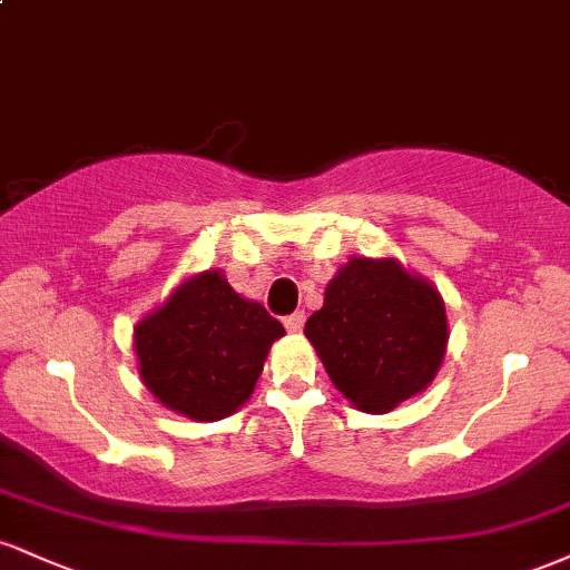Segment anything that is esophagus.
I'll return each mask as SVG.
<instances>
[{
  "label": "esophagus",
  "mask_w": 570,
  "mask_h": 570,
  "mask_svg": "<svg viewBox=\"0 0 570 570\" xmlns=\"http://www.w3.org/2000/svg\"><path fill=\"white\" fill-rule=\"evenodd\" d=\"M284 326H286V330H289V332H299V330H303V326H305V313H303V311H294L292 316L284 318Z\"/></svg>",
  "instance_id": "obj_1"
}]
</instances>
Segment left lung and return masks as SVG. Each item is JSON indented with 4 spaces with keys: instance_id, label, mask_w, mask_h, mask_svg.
I'll return each mask as SVG.
<instances>
[{
    "instance_id": "8db88e82",
    "label": "left lung",
    "mask_w": 570,
    "mask_h": 570,
    "mask_svg": "<svg viewBox=\"0 0 570 570\" xmlns=\"http://www.w3.org/2000/svg\"><path fill=\"white\" fill-rule=\"evenodd\" d=\"M305 335L340 394L364 412H389L434 381L448 318L429 281L394 259L356 257L330 281Z\"/></svg>"
}]
</instances>
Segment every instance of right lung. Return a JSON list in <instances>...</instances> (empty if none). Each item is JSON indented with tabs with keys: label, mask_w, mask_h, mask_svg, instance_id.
Instances as JSON below:
<instances>
[{
	"label": "right lung",
	"mask_w": 570,
	"mask_h": 570,
	"mask_svg": "<svg viewBox=\"0 0 570 570\" xmlns=\"http://www.w3.org/2000/svg\"><path fill=\"white\" fill-rule=\"evenodd\" d=\"M284 326L206 271L136 326L141 381L166 407L195 421L233 415L252 396L273 340Z\"/></svg>",
	"instance_id": "1"
}]
</instances>
